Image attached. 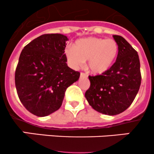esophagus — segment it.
<instances>
[{"label": "esophagus", "mask_w": 154, "mask_h": 154, "mask_svg": "<svg viewBox=\"0 0 154 154\" xmlns=\"http://www.w3.org/2000/svg\"><path fill=\"white\" fill-rule=\"evenodd\" d=\"M87 77L86 76V74H85L84 73H81V74H80V77Z\"/></svg>", "instance_id": "1"}]
</instances>
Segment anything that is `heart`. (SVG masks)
Returning <instances> with one entry per match:
<instances>
[{
	"mask_svg": "<svg viewBox=\"0 0 154 154\" xmlns=\"http://www.w3.org/2000/svg\"><path fill=\"white\" fill-rule=\"evenodd\" d=\"M119 49L114 39L86 37L76 41L74 47L68 46L65 55L68 65L74 69L83 66L88 60V71L94 75H103L114 66Z\"/></svg>",
	"mask_w": 154,
	"mask_h": 154,
	"instance_id": "1",
	"label": "heart"
}]
</instances>
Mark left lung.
Here are the masks:
<instances>
[{
    "label": "left lung",
    "mask_w": 154,
    "mask_h": 154,
    "mask_svg": "<svg viewBox=\"0 0 154 154\" xmlns=\"http://www.w3.org/2000/svg\"><path fill=\"white\" fill-rule=\"evenodd\" d=\"M113 38L119 48L114 66L103 75L88 76L90 87L85 93L90 106L108 116L120 114L131 105L142 80L138 53L122 36Z\"/></svg>",
    "instance_id": "8db88e82"
}]
</instances>
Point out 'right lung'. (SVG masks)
<instances>
[{"mask_svg":"<svg viewBox=\"0 0 154 154\" xmlns=\"http://www.w3.org/2000/svg\"><path fill=\"white\" fill-rule=\"evenodd\" d=\"M67 36L45 34L32 40L20 54L15 74L20 100L27 110L45 117L62 106L66 88L80 77L67 66Z\"/></svg>","mask_w":154,"mask_h":154,"instance_id":"obj_1","label":"right lung"}]
</instances>
